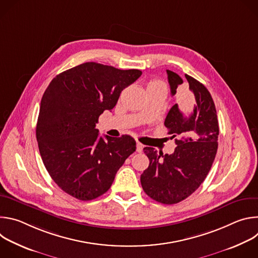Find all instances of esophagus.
Here are the masks:
<instances>
[{
  "label": "esophagus",
  "mask_w": 258,
  "mask_h": 258,
  "mask_svg": "<svg viewBox=\"0 0 258 258\" xmlns=\"http://www.w3.org/2000/svg\"><path fill=\"white\" fill-rule=\"evenodd\" d=\"M143 148H144V145L141 144L140 142H138L137 143V152H142Z\"/></svg>",
  "instance_id": "1"
}]
</instances>
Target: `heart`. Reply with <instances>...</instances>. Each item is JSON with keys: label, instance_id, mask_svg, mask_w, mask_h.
Segmentation results:
<instances>
[{"label": "heart", "instance_id": "b5f03b06", "mask_svg": "<svg viewBox=\"0 0 258 258\" xmlns=\"http://www.w3.org/2000/svg\"><path fill=\"white\" fill-rule=\"evenodd\" d=\"M159 85H162V83L159 82V81L153 80V81H150V82L148 83V85H147V88H149V87H156V86H159Z\"/></svg>", "mask_w": 258, "mask_h": 258}]
</instances>
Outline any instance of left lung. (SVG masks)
Here are the masks:
<instances>
[{"mask_svg": "<svg viewBox=\"0 0 258 258\" xmlns=\"http://www.w3.org/2000/svg\"><path fill=\"white\" fill-rule=\"evenodd\" d=\"M171 95L182 84L175 72L166 70ZM191 95L174 104L164 125L176 147L172 154L163 155L151 147L144 152L150 164L141 175L144 192L163 204H175L188 198L208 174L217 151L219 134L216 109L208 90L194 78L185 76Z\"/></svg>", "mask_w": 258, "mask_h": 258, "instance_id": "left-lung-1", "label": "left lung"}]
</instances>
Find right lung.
Segmentation results:
<instances>
[{
	"mask_svg": "<svg viewBox=\"0 0 258 258\" xmlns=\"http://www.w3.org/2000/svg\"><path fill=\"white\" fill-rule=\"evenodd\" d=\"M141 75L139 69L86 62L61 72L48 86L41 101L36 141L46 169L68 195L83 201L103 195L136 151L131 136L100 137L96 123Z\"/></svg>",
	"mask_w": 258,
	"mask_h": 258,
	"instance_id": "right-lung-1",
	"label": "right lung"
}]
</instances>
